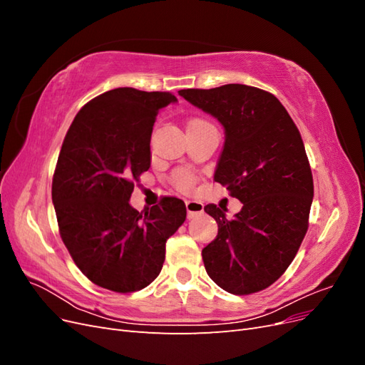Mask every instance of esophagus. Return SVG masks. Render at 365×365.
Here are the masks:
<instances>
[{"label":"esophagus","mask_w":365,"mask_h":365,"mask_svg":"<svg viewBox=\"0 0 365 365\" xmlns=\"http://www.w3.org/2000/svg\"><path fill=\"white\" fill-rule=\"evenodd\" d=\"M185 208H187V217L193 219L204 212V204L200 201H187Z\"/></svg>","instance_id":"obj_1"}]
</instances>
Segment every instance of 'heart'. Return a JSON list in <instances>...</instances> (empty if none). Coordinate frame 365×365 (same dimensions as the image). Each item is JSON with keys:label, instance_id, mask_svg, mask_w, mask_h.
Segmentation results:
<instances>
[{"label": "heart", "instance_id": "obj_1", "mask_svg": "<svg viewBox=\"0 0 365 365\" xmlns=\"http://www.w3.org/2000/svg\"><path fill=\"white\" fill-rule=\"evenodd\" d=\"M197 121H204V120H200V118H195L192 120L189 125H193V123H197ZM173 184L178 187L180 190L182 192H189L192 187L195 185V176L190 170H185V169H181V170H176L173 173Z\"/></svg>", "mask_w": 365, "mask_h": 365}]
</instances>
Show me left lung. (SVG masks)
<instances>
[{
	"label": "left lung",
	"mask_w": 365,
	"mask_h": 365,
	"mask_svg": "<svg viewBox=\"0 0 365 365\" xmlns=\"http://www.w3.org/2000/svg\"><path fill=\"white\" fill-rule=\"evenodd\" d=\"M178 93L222 123L215 181L244 204L233 219L215 204L204 207L217 222L216 239L202 250L205 271L230 294L267 289L288 269L309 227L314 180L300 130L279 98L256 86Z\"/></svg>",
	"instance_id": "obj_1"
}]
</instances>
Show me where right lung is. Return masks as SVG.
Listing matches in <instances>:
<instances>
[{"mask_svg":"<svg viewBox=\"0 0 365 365\" xmlns=\"http://www.w3.org/2000/svg\"><path fill=\"white\" fill-rule=\"evenodd\" d=\"M172 93L115 88L94 97L63 138L51 200L59 233L85 277L128 294L158 277L168 240L185 220L178 197L150 210L129 204L134 182L150 168V135Z\"/></svg>","mask_w":365,"mask_h":365,"instance_id":"obj_1","label":"right lung"}]
</instances>
